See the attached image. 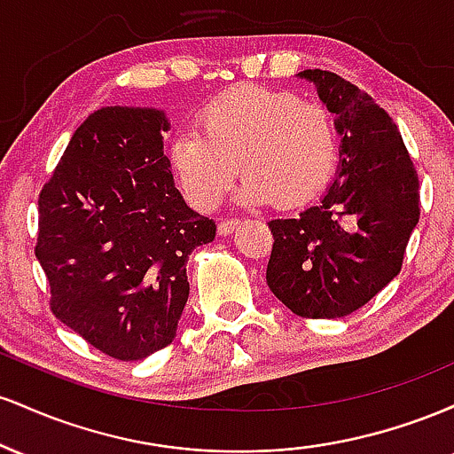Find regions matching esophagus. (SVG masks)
I'll return each mask as SVG.
<instances>
[{"mask_svg":"<svg viewBox=\"0 0 454 454\" xmlns=\"http://www.w3.org/2000/svg\"><path fill=\"white\" fill-rule=\"evenodd\" d=\"M239 226V220H223L220 222V226H217V232L222 234V237H228V234L234 232V228Z\"/></svg>","mask_w":454,"mask_h":454,"instance_id":"1","label":"esophagus"}]
</instances>
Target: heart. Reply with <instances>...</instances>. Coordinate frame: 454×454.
Returning <instances> with one entry per match:
<instances>
[{
	"mask_svg": "<svg viewBox=\"0 0 454 454\" xmlns=\"http://www.w3.org/2000/svg\"><path fill=\"white\" fill-rule=\"evenodd\" d=\"M170 166L198 209H215L239 176V202L296 207L325 187L337 161L331 113L290 91L239 87L205 108L198 129L170 143Z\"/></svg>",
	"mask_w": 454,
	"mask_h": 454,
	"instance_id": "1",
	"label": "heart"
}]
</instances>
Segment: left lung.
I'll return each mask as SVG.
<instances>
[{
    "mask_svg": "<svg viewBox=\"0 0 454 454\" xmlns=\"http://www.w3.org/2000/svg\"><path fill=\"white\" fill-rule=\"evenodd\" d=\"M335 114L340 164L325 196L296 217L270 220L267 284L301 317L361 309L399 275L419 223V176L397 123L367 93L326 70L296 74Z\"/></svg>",
    "mask_w": 454,
    "mask_h": 454,
    "instance_id": "left-lung-1",
    "label": "left lung"
}]
</instances>
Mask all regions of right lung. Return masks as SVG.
<instances>
[{
	"instance_id": "1",
	"label": "right lung",
	"mask_w": 454,
	"mask_h": 454,
	"mask_svg": "<svg viewBox=\"0 0 454 454\" xmlns=\"http://www.w3.org/2000/svg\"><path fill=\"white\" fill-rule=\"evenodd\" d=\"M168 129L153 106L91 113L38 200L35 258L53 314L119 361H143L175 340L187 260L215 239V222L175 187Z\"/></svg>"
}]
</instances>
